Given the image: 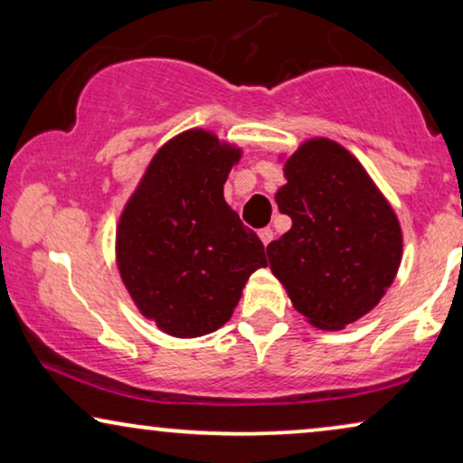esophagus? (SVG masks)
Wrapping results in <instances>:
<instances>
[{"label":"esophagus","instance_id":"obj_1","mask_svg":"<svg viewBox=\"0 0 463 463\" xmlns=\"http://www.w3.org/2000/svg\"><path fill=\"white\" fill-rule=\"evenodd\" d=\"M259 238H261L263 246H268L271 240H274V232H271L269 227H263V230H259Z\"/></svg>","mask_w":463,"mask_h":463}]
</instances>
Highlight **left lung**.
Listing matches in <instances>:
<instances>
[{
    "label": "left lung",
    "instance_id": "8db88e82",
    "mask_svg": "<svg viewBox=\"0 0 463 463\" xmlns=\"http://www.w3.org/2000/svg\"><path fill=\"white\" fill-rule=\"evenodd\" d=\"M284 176L276 202L293 227L268 244L269 268L307 322L339 331L369 314L394 282L401 225L339 143L306 141L284 164Z\"/></svg>",
    "mask_w": 463,
    "mask_h": 463
}]
</instances>
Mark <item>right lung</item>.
<instances>
[{
	"label": "right lung",
	"mask_w": 463,
	"mask_h": 463,
	"mask_svg": "<svg viewBox=\"0 0 463 463\" xmlns=\"http://www.w3.org/2000/svg\"><path fill=\"white\" fill-rule=\"evenodd\" d=\"M240 149L187 130L157 151L119 217L118 268L145 318L173 337H202L232 318L263 242L227 206Z\"/></svg>",
	"instance_id": "1"
}]
</instances>
